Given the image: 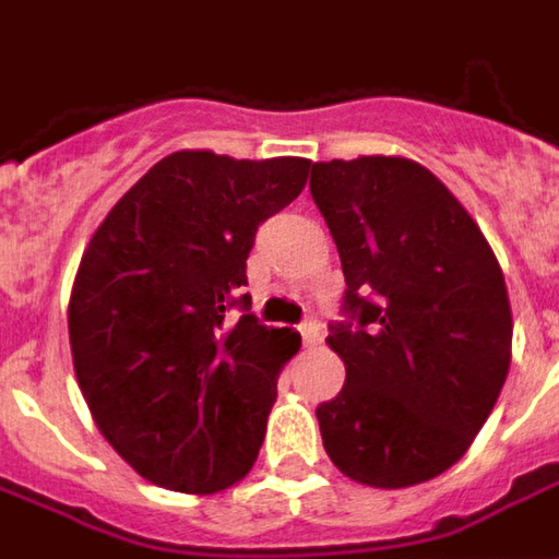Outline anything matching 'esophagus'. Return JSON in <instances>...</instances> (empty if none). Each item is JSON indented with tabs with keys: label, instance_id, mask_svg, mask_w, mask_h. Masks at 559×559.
Returning <instances> with one entry per match:
<instances>
[{
	"label": "esophagus",
	"instance_id": "esophagus-1",
	"mask_svg": "<svg viewBox=\"0 0 559 559\" xmlns=\"http://www.w3.org/2000/svg\"><path fill=\"white\" fill-rule=\"evenodd\" d=\"M299 332H302L305 347H314V344H320V338H323V326H320L317 317H305L302 323H299Z\"/></svg>",
	"mask_w": 559,
	"mask_h": 559
}]
</instances>
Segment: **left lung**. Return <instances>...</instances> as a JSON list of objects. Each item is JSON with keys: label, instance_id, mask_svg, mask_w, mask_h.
I'll use <instances>...</instances> for the list:
<instances>
[{"label": "left lung", "instance_id": "left-lung-1", "mask_svg": "<svg viewBox=\"0 0 559 559\" xmlns=\"http://www.w3.org/2000/svg\"><path fill=\"white\" fill-rule=\"evenodd\" d=\"M308 188L347 281L326 338L347 380L317 407L323 445L371 488L433 479L467 452L509 374L500 263L467 209L416 160H323Z\"/></svg>", "mask_w": 559, "mask_h": 559}]
</instances>
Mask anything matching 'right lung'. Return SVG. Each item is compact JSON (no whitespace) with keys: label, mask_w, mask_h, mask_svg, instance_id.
Masks as SVG:
<instances>
[{"label":"right lung","mask_w":559,"mask_h":559,"mask_svg":"<svg viewBox=\"0 0 559 559\" xmlns=\"http://www.w3.org/2000/svg\"><path fill=\"white\" fill-rule=\"evenodd\" d=\"M308 167L173 152L80 260L68 332L83 399L107 443L167 491H221L254 467L302 338L251 314L245 269L260 224L299 197Z\"/></svg>","instance_id":"add662e5"}]
</instances>
